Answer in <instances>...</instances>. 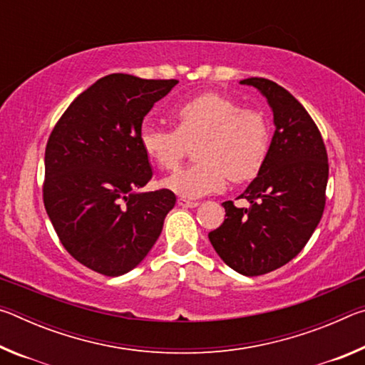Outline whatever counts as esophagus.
<instances>
[{
    "instance_id": "esophagus-1",
    "label": "esophagus",
    "mask_w": 365,
    "mask_h": 365,
    "mask_svg": "<svg viewBox=\"0 0 365 365\" xmlns=\"http://www.w3.org/2000/svg\"><path fill=\"white\" fill-rule=\"evenodd\" d=\"M177 205L182 206V207H196L200 202L197 201H190V200H185V197H178L177 200Z\"/></svg>"
}]
</instances>
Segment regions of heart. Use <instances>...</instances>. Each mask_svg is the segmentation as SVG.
I'll return each mask as SVG.
<instances>
[{
  "mask_svg": "<svg viewBox=\"0 0 365 365\" xmlns=\"http://www.w3.org/2000/svg\"><path fill=\"white\" fill-rule=\"evenodd\" d=\"M174 130L145 122L138 140L146 158L163 170L177 169L195 145L197 160L164 178V188L182 197L220 191L228 177L245 183L262 170L270 150V127L264 113L240 108L233 98L206 91L170 109Z\"/></svg>",
  "mask_w": 365,
  "mask_h": 365,
  "instance_id": "heart-1",
  "label": "heart"
}]
</instances>
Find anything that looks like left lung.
I'll list each match as a JSON object with an SVG mask.
<instances>
[{
    "label": "left lung",
    "mask_w": 365,
    "mask_h": 365,
    "mask_svg": "<svg viewBox=\"0 0 365 365\" xmlns=\"http://www.w3.org/2000/svg\"><path fill=\"white\" fill-rule=\"evenodd\" d=\"M267 98L275 133L262 170L238 197L222 202L225 220L209 242L228 267L248 277L269 274L304 248L322 219L329 158L322 135L304 106L267 78H246Z\"/></svg>",
    "instance_id": "1"
}]
</instances>
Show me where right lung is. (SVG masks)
<instances>
[{
    "label": "right lung",
    "mask_w": 365,
    "mask_h": 365,
    "mask_svg": "<svg viewBox=\"0 0 365 365\" xmlns=\"http://www.w3.org/2000/svg\"><path fill=\"white\" fill-rule=\"evenodd\" d=\"M178 80L110 73L82 91L49 135L43 202L59 242L85 267L106 277L143 261L177 197L140 193L153 170L140 146L143 117Z\"/></svg>",
    "instance_id": "1"
}]
</instances>
